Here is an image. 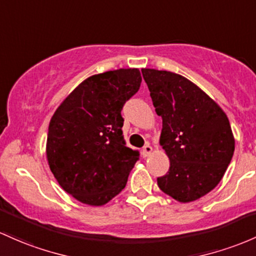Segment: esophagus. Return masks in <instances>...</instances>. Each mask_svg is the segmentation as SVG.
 <instances>
[{"mask_svg": "<svg viewBox=\"0 0 256 256\" xmlns=\"http://www.w3.org/2000/svg\"><path fill=\"white\" fill-rule=\"evenodd\" d=\"M152 152H153V148H152L150 144H146L144 147H143V150H142L143 158H147V156H150L152 154Z\"/></svg>", "mask_w": 256, "mask_h": 256, "instance_id": "obj_1", "label": "esophagus"}]
</instances>
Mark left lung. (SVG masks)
I'll use <instances>...</instances> for the list:
<instances>
[{
	"mask_svg": "<svg viewBox=\"0 0 256 256\" xmlns=\"http://www.w3.org/2000/svg\"><path fill=\"white\" fill-rule=\"evenodd\" d=\"M142 75L162 119L159 144L170 160L158 186L180 203L194 202L218 186L231 162L234 136L228 118L182 75L147 68Z\"/></svg>",
	"mask_w": 256,
	"mask_h": 256,
	"instance_id": "8db88e82",
	"label": "left lung"
}]
</instances>
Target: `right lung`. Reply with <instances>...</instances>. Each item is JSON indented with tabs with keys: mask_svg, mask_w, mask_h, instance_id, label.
I'll return each mask as SVG.
<instances>
[{
	"mask_svg": "<svg viewBox=\"0 0 256 256\" xmlns=\"http://www.w3.org/2000/svg\"><path fill=\"white\" fill-rule=\"evenodd\" d=\"M137 68L92 75L50 118L46 158L60 186L81 203L104 206L125 188L138 152L125 146L124 103L138 91Z\"/></svg>",
	"mask_w": 256,
	"mask_h": 256,
	"instance_id": "1",
	"label": "right lung"
}]
</instances>
